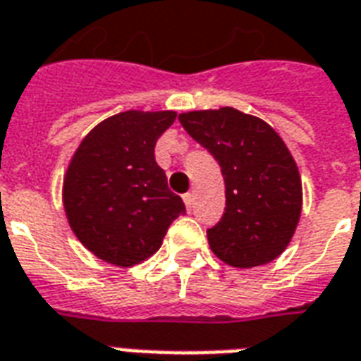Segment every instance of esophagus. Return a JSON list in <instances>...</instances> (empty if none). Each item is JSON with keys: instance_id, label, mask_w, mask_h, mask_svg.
<instances>
[{"instance_id": "obj_1", "label": "esophagus", "mask_w": 361, "mask_h": 361, "mask_svg": "<svg viewBox=\"0 0 361 361\" xmlns=\"http://www.w3.org/2000/svg\"><path fill=\"white\" fill-rule=\"evenodd\" d=\"M183 202H185L187 210L191 212L192 210V195L191 192H185V195H183Z\"/></svg>"}]
</instances>
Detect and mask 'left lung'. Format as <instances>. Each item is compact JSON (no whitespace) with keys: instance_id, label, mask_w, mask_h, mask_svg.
I'll list each match as a JSON object with an SVG mask.
<instances>
[{"instance_id":"1","label":"left lung","mask_w":361,"mask_h":361,"mask_svg":"<svg viewBox=\"0 0 361 361\" xmlns=\"http://www.w3.org/2000/svg\"><path fill=\"white\" fill-rule=\"evenodd\" d=\"M181 126L219 164L225 212L208 229L212 252L238 269L276 259L301 216V178L282 137L235 107L181 114Z\"/></svg>"}]
</instances>
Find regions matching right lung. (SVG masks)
I'll use <instances>...</instances> for the list:
<instances>
[{
	"mask_svg": "<svg viewBox=\"0 0 361 361\" xmlns=\"http://www.w3.org/2000/svg\"><path fill=\"white\" fill-rule=\"evenodd\" d=\"M174 111H125L102 121L82 140L64 178L70 227L96 257L119 267L161 247L183 200L169 189L155 145Z\"/></svg>",
	"mask_w": 361,
	"mask_h": 361,
	"instance_id": "right-lung-1",
	"label": "right lung"
}]
</instances>
